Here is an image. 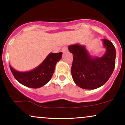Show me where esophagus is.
Segmentation results:
<instances>
[{
  "mask_svg": "<svg viewBox=\"0 0 125 125\" xmlns=\"http://www.w3.org/2000/svg\"><path fill=\"white\" fill-rule=\"evenodd\" d=\"M67 51H68V47H67V46H64L62 49V52L63 53H65V52H67Z\"/></svg>",
  "mask_w": 125,
  "mask_h": 125,
  "instance_id": "1",
  "label": "esophagus"
}]
</instances>
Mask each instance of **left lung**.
I'll return each mask as SVG.
<instances>
[{"mask_svg":"<svg viewBox=\"0 0 125 125\" xmlns=\"http://www.w3.org/2000/svg\"><path fill=\"white\" fill-rule=\"evenodd\" d=\"M106 52L102 56H91L85 46L79 44L70 45L73 54L71 72L74 83L83 89L93 90L105 84L114 71L115 49L108 40L102 39Z\"/></svg>","mask_w":125,"mask_h":125,"instance_id":"obj_1","label":"left lung"}]
</instances>
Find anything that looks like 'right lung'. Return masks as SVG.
Returning <instances> with one entry per match:
<instances>
[{
	"instance_id": "add662e5",
	"label": "right lung",
	"mask_w": 125,
	"mask_h": 125,
	"mask_svg": "<svg viewBox=\"0 0 125 125\" xmlns=\"http://www.w3.org/2000/svg\"><path fill=\"white\" fill-rule=\"evenodd\" d=\"M62 52L50 53L38 67L28 72L15 70L10 64L15 79L21 84L32 88H38L44 85L52 78L55 65L62 58Z\"/></svg>"
}]
</instances>
